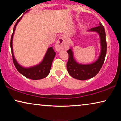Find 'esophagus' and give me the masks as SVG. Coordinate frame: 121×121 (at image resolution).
Instances as JSON below:
<instances>
[{"label":"esophagus","instance_id":"esophagus-1","mask_svg":"<svg viewBox=\"0 0 121 121\" xmlns=\"http://www.w3.org/2000/svg\"><path fill=\"white\" fill-rule=\"evenodd\" d=\"M66 43L65 39L64 37H61L58 39L55 45V48L57 51H59L65 48Z\"/></svg>","mask_w":121,"mask_h":121}]
</instances>
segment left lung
Segmentation results:
<instances>
[{"mask_svg":"<svg viewBox=\"0 0 121 121\" xmlns=\"http://www.w3.org/2000/svg\"><path fill=\"white\" fill-rule=\"evenodd\" d=\"M89 31H95L99 34L100 37L101 53L97 60L92 64H82L76 62L74 58L72 49L67 51L69 57L67 64L68 73L73 78L78 80H85L95 77L101 69L105 60L107 50V43L106 40V33L104 27L101 23L100 26L93 27Z\"/></svg>","mask_w":121,"mask_h":121,"instance_id":"8db88e82","label":"left lung"}]
</instances>
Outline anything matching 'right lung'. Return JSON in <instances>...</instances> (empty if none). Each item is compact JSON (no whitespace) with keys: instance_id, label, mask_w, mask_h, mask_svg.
<instances>
[{"instance_id":"1","label":"right lung","mask_w":121,"mask_h":121,"mask_svg":"<svg viewBox=\"0 0 121 121\" xmlns=\"http://www.w3.org/2000/svg\"><path fill=\"white\" fill-rule=\"evenodd\" d=\"M22 17V16H21L18 19V20L16 21V24L14 26V30H13L12 35H11V37L10 47L13 57V62H14L15 67L16 69L20 73H21L22 75L29 79H32V80H39V79L44 78L48 75L49 72H50L51 65H52L53 60L54 58L56 55V52H54L52 47H49L47 49V52H46L45 56H44L42 62L38 64V65L32 67L24 68L21 67L20 64H18V63L14 57L13 49V36H14V31L15 30L16 26Z\"/></svg>"}]
</instances>
